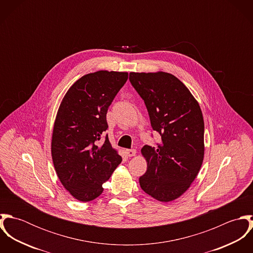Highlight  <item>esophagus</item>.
Instances as JSON below:
<instances>
[{
	"label": "esophagus",
	"mask_w": 253,
	"mask_h": 253,
	"mask_svg": "<svg viewBox=\"0 0 253 253\" xmlns=\"http://www.w3.org/2000/svg\"><path fill=\"white\" fill-rule=\"evenodd\" d=\"M126 154L128 157H134L136 155V151L134 149H127V150H126Z\"/></svg>",
	"instance_id": "34e87169"
}]
</instances>
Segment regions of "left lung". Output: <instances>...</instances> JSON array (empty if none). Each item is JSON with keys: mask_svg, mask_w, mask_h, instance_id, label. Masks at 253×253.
<instances>
[{"mask_svg": "<svg viewBox=\"0 0 253 253\" xmlns=\"http://www.w3.org/2000/svg\"><path fill=\"white\" fill-rule=\"evenodd\" d=\"M129 81L144 100L151 126L162 140L145 145L147 170L141 189L169 203L182 196L197 177L205 156V123L199 102L188 87L169 73H129Z\"/></svg>", "mask_w": 253, "mask_h": 253, "instance_id": "1", "label": "left lung"}]
</instances>
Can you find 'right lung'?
I'll return each mask as SVG.
<instances>
[{"label": "right lung", "mask_w": 253, "mask_h": 253, "mask_svg": "<svg viewBox=\"0 0 253 253\" xmlns=\"http://www.w3.org/2000/svg\"><path fill=\"white\" fill-rule=\"evenodd\" d=\"M127 72L100 70L76 81L57 111L51 137V157L56 174L76 200L90 202L103 192L122 162L106 136V114L126 84Z\"/></svg>", "instance_id": "obj_1"}]
</instances>
